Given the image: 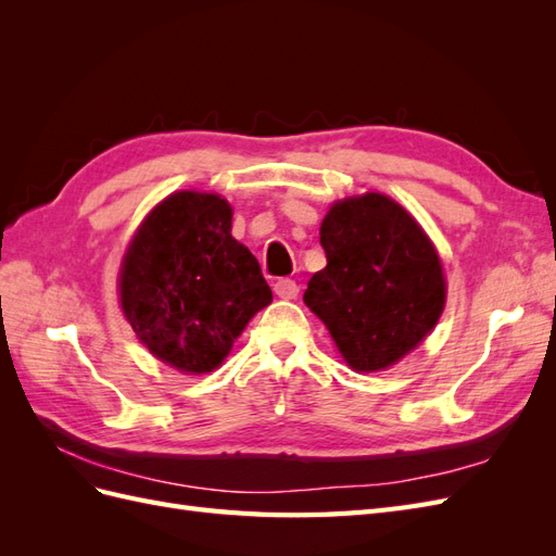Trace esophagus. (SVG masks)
<instances>
[{
	"mask_svg": "<svg viewBox=\"0 0 556 556\" xmlns=\"http://www.w3.org/2000/svg\"><path fill=\"white\" fill-rule=\"evenodd\" d=\"M274 292H276L280 299H296L299 285H296L292 278H280V280L274 285Z\"/></svg>",
	"mask_w": 556,
	"mask_h": 556,
	"instance_id": "esophagus-1",
	"label": "esophagus"
}]
</instances>
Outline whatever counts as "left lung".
Instances as JSON below:
<instances>
[{
  "mask_svg": "<svg viewBox=\"0 0 556 556\" xmlns=\"http://www.w3.org/2000/svg\"><path fill=\"white\" fill-rule=\"evenodd\" d=\"M319 243L327 266L308 280L306 306L350 368L384 371L439 323L445 306L439 252L415 217L380 192L336 201Z\"/></svg>",
  "mask_w": 556,
  "mask_h": 556,
  "instance_id": "8db88e82",
  "label": "left lung"
}]
</instances>
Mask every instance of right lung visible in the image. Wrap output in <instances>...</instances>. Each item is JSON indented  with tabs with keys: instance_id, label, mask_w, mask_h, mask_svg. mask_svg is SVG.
<instances>
[{
	"instance_id": "right-lung-1",
	"label": "right lung",
	"mask_w": 556,
	"mask_h": 556,
	"mask_svg": "<svg viewBox=\"0 0 556 556\" xmlns=\"http://www.w3.org/2000/svg\"><path fill=\"white\" fill-rule=\"evenodd\" d=\"M117 292L150 355L190 376L220 366L274 299L255 255L231 237L227 199L194 190L148 213L123 257Z\"/></svg>"
}]
</instances>
